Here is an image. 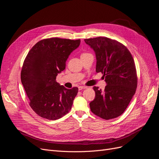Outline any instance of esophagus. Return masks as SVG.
<instances>
[{
  "label": "esophagus",
  "mask_w": 159,
  "mask_h": 159,
  "mask_svg": "<svg viewBox=\"0 0 159 159\" xmlns=\"http://www.w3.org/2000/svg\"><path fill=\"white\" fill-rule=\"evenodd\" d=\"M85 88H87V87H86V86H79L78 87V89L79 90H82V89H85Z\"/></svg>",
  "instance_id": "1"
}]
</instances>
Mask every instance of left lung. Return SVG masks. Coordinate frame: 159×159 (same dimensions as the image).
Wrapping results in <instances>:
<instances>
[{
	"label": "left lung",
	"mask_w": 159,
	"mask_h": 159,
	"mask_svg": "<svg viewBox=\"0 0 159 159\" xmlns=\"http://www.w3.org/2000/svg\"><path fill=\"white\" fill-rule=\"evenodd\" d=\"M96 56V72L102 73L105 89L94 86L95 97L91 112L105 120L116 118L125 111L137 86V71L132 55L125 46L106 37L85 39Z\"/></svg>",
	"instance_id": "left-lung-1"
}]
</instances>
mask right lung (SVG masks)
<instances>
[{"label":"right lung","instance_id":"1","mask_svg":"<svg viewBox=\"0 0 159 159\" xmlns=\"http://www.w3.org/2000/svg\"><path fill=\"white\" fill-rule=\"evenodd\" d=\"M80 42L47 38L38 42L28 53L21 70V81L30 106L40 117L56 120L71 109L78 88L67 89L56 79L65 70L66 60Z\"/></svg>","mask_w":159,"mask_h":159}]
</instances>
